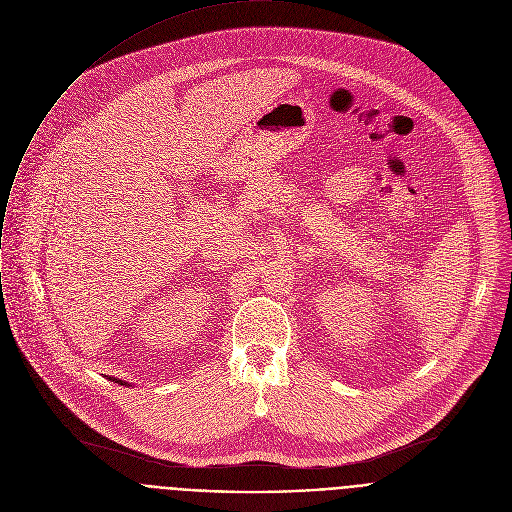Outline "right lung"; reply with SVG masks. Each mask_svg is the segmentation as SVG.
<instances>
[{
    "instance_id": "obj_1",
    "label": "right lung",
    "mask_w": 512,
    "mask_h": 512,
    "mask_svg": "<svg viewBox=\"0 0 512 512\" xmlns=\"http://www.w3.org/2000/svg\"><path fill=\"white\" fill-rule=\"evenodd\" d=\"M109 381H115L117 385H125V387H131V383H127V381H121V379H115V377H109Z\"/></svg>"
}]
</instances>
